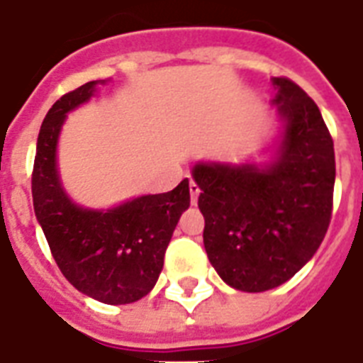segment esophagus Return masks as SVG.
Masks as SVG:
<instances>
[{"label":"esophagus","mask_w":363,"mask_h":363,"mask_svg":"<svg viewBox=\"0 0 363 363\" xmlns=\"http://www.w3.org/2000/svg\"><path fill=\"white\" fill-rule=\"evenodd\" d=\"M198 196H199V186L194 181H190V198H192V205L198 203Z\"/></svg>","instance_id":"esophagus-1"}]
</instances>
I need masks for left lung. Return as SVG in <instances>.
I'll use <instances>...</instances> for the list:
<instances>
[{
    "instance_id": "obj_1",
    "label": "left lung",
    "mask_w": 363,
    "mask_h": 363,
    "mask_svg": "<svg viewBox=\"0 0 363 363\" xmlns=\"http://www.w3.org/2000/svg\"><path fill=\"white\" fill-rule=\"evenodd\" d=\"M277 137L265 162H198L192 177L203 245L228 286L265 292L290 281L320 247L332 218L335 154L316 104L273 77Z\"/></svg>"
}]
</instances>
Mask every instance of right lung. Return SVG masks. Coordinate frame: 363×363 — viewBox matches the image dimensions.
Instances as JSON below:
<instances>
[{
    "instance_id": "1",
    "label": "right lung",
    "mask_w": 363,
    "mask_h": 363,
    "mask_svg": "<svg viewBox=\"0 0 363 363\" xmlns=\"http://www.w3.org/2000/svg\"><path fill=\"white\" fill-rule=\"evenodd\" d=\"M90 81L50 107L37 137L31 196L39 226L60 271L84 296L107 305L145 298L164 267L165 248L190 207L188 179L165 194H147L109 207L75 203L58 169V141L67 115L96 96Z\"/></svg>"
}]
</instances>
